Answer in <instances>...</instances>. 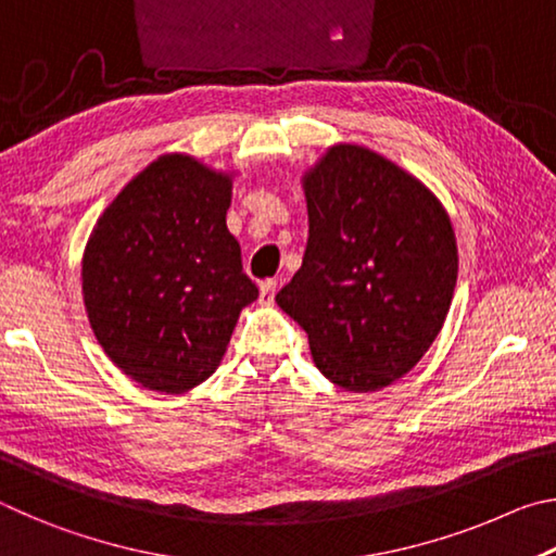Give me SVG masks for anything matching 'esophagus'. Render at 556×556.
Masks as SVG:
<instances>
[{"instance_id":"34e87169","label":"esophagus","mask_w":556,"mask_h":556,"mask_svg":"<svg viewBox=\"0 0 556 556\" xmlns=\"http://www.w3.org/2000/svg\"><path fill=\"white\" fill-rule=\"evenodd\" d=\"M275 291H277V279H262L260 281V301H262V304H271V301H275Z\"/></svg>"}]
</instances>
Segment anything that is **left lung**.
Returning <instances> with one entry per match:
<instances>
[{
    "label": "left lung",
    "mask_w": 556,
    "mask_h": 556,
    "mask_svg": "<svg viewBox=\"0 0 556 556\" xmlns=\"http://www.w3.org/2000/svg\"><path fill=\"white\" fill-rule=\"evenodd\" d=\"M304 191L306 252L277 304L333 384L388 388L421 361L448 314L458 275L448 215L425 184L355 144L328 149Z\"/></svg>",
    "instance_id": "left-lung-1"
}]
</instances>
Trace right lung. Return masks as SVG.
I'll return each instance as SVG.
<instances>
[{"label": "right lung", "mask_w": 556, "mask_h": 556, "mask_svg": "<svg viewBox=\"0 0 556 556\" xmlns=\"http://www.w3.org/2000/svg\"><path fill=\"white\" fill-rule=\"evenodd\" d=\"M230 176L166 154L122 188L83 257V299L100 345L149 390L208 380L240 312L257 299L225 213Z\"/></svg>", "instance_id": "obj_1"}]
</instances>
